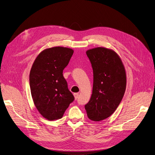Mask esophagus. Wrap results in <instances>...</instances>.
Instances as JSON below:
<instances>
[{"instance_id":"1","label":"esophagus","mask_w":155,"mask_h":155,"mask_svg":"<svg viewBox=\"0 0 155 155\" xmlns=\"http://www.w3.org/2000/svg\"><path fill=\"white\" fill-rule=\"evenodd\" d=\"M74 98H75L76 100H77L79 97V94H74Z\"/></svg>"}]
</instances>
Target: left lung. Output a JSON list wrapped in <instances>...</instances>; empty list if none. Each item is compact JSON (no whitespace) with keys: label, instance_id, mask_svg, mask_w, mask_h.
Here are the masks:
<instances>
[{"label":"left lung","instance_id":"obj_1","mask_svg":"<svg viewBox=\"0 0 155 155\" xmlns=\"http://www.w3.org/2000/svg\"><path fill=\"white\" fill-rule=\"evenodd\" d=\"M86 54L94 72V84L84 108L89 119L98 121L113 114L120 105L126 89V72L119 56L111 49L96 48Z\"/></svg>","mask_w":155,"mask_h":155}]
</instances>
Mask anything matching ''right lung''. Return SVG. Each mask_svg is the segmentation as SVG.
<instances>
[{
  "mask_svg": "<svg viewBox=\"0 0 155 155\" xmlns=\"http://www.w3.org/2000/svg\"><path fill=\"white\" fill-rule=\"evenodd\" d=\"M73 53L72 49L60 46L45 49L30 70L29 81L33 101L40 114L48 120L61 118L74 101L63 76V71Z\"/></svg>",
  "mask_w": 155,
  "mask_h": 155,
  "instance_id": "obj_1",
  "label": "right lung"
}]
</instances>
